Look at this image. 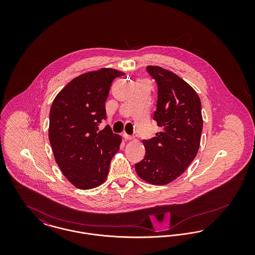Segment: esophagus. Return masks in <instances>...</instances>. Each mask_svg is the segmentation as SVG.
I'll return each instance as SVG.
<instances>
[{
	"mask_svg": "<svg viewBox=\"0 0 255 255\" xmlns=\"http://www.w3.org/2000/svg\"><path fill=\"white\" fill-rule=\"evenodd\" d=\"M123 137L126 139V140H133V136L132 135H130V134H128V133H123Z\"/></svg>",
	"mask_w": 255,
	"mask_h": 255,
	"instance_id": "34e87169",
	"label": "esophagus"
}]
</instances>
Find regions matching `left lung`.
Segmentation results:
<instances>
[{"label": "left lung", "mask_w": 255, "mask_h": 255, "mask_svg": "<svg viewBox=\"0 0 255 255\" xmlns=\"http://www.w3.org/2000/svg\"><path fill=\"white\" fill-rule=\"evenodd\" d=\"M158 84L154 121L162 130L142 140L144 158L134 165L137 176L151 184L173 182L194 159L203 129L202 105L194 89L176 73L158 66H147Z\"/></svg>", "instance_id": "left-lung-1"}]
</instances>
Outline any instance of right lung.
I'll use <instances>...</instances> for the list:
<instances>
[{
  "instance_id": "1",
  "label": "right lung",
  "mask_w": 255,
  "mask_h": 255,
  "mask_svg": "<svg viewBox=\"0 0 255 255\" xmlns=\"http://www.w3.org/2000/svg\"><path fill=\"white\" fill-rule=\"evenodd\" d=\"M124 73L111 68L83 73L65 86L49 111V139L61 172L76 188L92 189L106 181L111 159L122 136L109 126L105 102L116 77Z\"/></svg>"
}]
</instances>
